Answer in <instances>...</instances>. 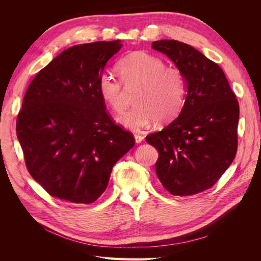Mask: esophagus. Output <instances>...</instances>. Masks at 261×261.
Here are the masks:
<instances>
[{"mask_svg":"<svg viewBox=\"0 0 261 261\" xmlns=\"http://www.w3.org/2000/svg\"><path fill=\"white\" fill-rule=\"evenodd\" d=\"M134 138H135V141L137 144H140L141 141L144 140V136L143 135H139V134H135V135H134Z\"/></svg>","mask_w":261,"mask_h":261,"instance_id":"obj_1","label":"esophagus"}]
</instances>
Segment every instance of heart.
I'll return each instance as SVG.
<instances>
[{"instance_id":"1","label":"heart","mask_w":261,"mask_h":261,"mask_svg":"<svg viewBox=\"0 0 261 261\" xmlns=\"http://www.w3.org/2000/svg\"><path fill=\"white\" fill-rule=\"evenodd\" d=\"M122 78L106 72L98 81L100 96L115 112H122L126 106L125 85H139L136 106L120 118L124 127L139 132L154 120L160 123L172 121L183 108L186 81L183 72L152 54L138 51L126 55L118 62Z\"/></svg>"}]
</instances>
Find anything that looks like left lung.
<instances>
[{
  "mask_svg": "<svg viewBox=\"0 0 261 261\" xmlns=\"http://www.w3.org/2000/svg\"><path fill=\"white\" fill-rule=\"evenodd\" d=\"M152 48L174 62L187 85L178 117L146 137L159 152L156 176L172 195L198 194L215 185L234 160L239 101L222 68L193 46L160 40Z\"/></svg>",
  "mask_w": 261,
  "mask_h": 261,
  "instance_id": "1",
  "label": "left lung"
}]
</instances>
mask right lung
Wrapping results in <instances>:
<instances>
[{
    "instance_id": "obj_1",
    "label": "right lung",
    "mask_w": 261,
    "mask_h": 261,
    "mask_svg": "<svg viewBox=\"0 0 261 261\" xmlns=\"http://www.w3.org/2000/svg\"><path fill=\"white\" fill-rule=\"evenodd\" d=\"M120 40L74 45L39 72L22 100L16 134L30 175L52 197L91 203L113 165L135 145L107 111L98 81Z\"/></svg>"
}]
</instances>
